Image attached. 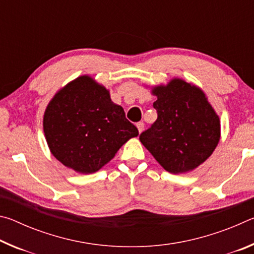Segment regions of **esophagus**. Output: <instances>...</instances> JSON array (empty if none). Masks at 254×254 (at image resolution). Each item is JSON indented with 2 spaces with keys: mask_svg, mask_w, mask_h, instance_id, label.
<instances>
[{
  "mask_svg": "<svg viewBox=\"0 0 254 254\" xmlns=\"http://www.w3.org/2000/svg\"><path fill=\"white\" fill-rule=\"evenodd\" d=\"M136 127H137V130H139V133L142 132L143 131V127H144L143 122H137L136 123Z\"/></svg>",
  "mask_w": 254,
  "mask_h": 254,
  "instance_id": "obj_1",
  "label": "esophagus"
}]
</instances>
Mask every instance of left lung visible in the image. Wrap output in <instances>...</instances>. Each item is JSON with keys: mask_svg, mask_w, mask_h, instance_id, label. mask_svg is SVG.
I'll return each instance as SVG.
<instances>
[{"mask_svg": "<svg viewBox=\"0 0 254 254\" xmlns=\"http://www.w3.org/2000/svg\"><path fill=\"white\" fill-rule=\"evenodd\" d=\"M158 119L140 141L163 169L192 171L212 156L221 137V122L205 93L182 78L151 88Z\"/></svg>", "mask_w": 254, "mask_h": 254, "instance_id": "obj_1", "label": "left lung"}]
</instances>
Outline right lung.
I'll return each instance as SVG.
<instances>
[{
	"label": "right lung",
	"instance_id": "right-lung-1",
	"mask_svg": "<svg viewBox=\"0 0 254 254\" xmlns=\"http://www.w3.org/2000/svg\"><path fill=\"white\" fill-rule=\"evenodd\" d=\"M44 132L50 152L76 173L100 170L122 145L139 135L110 91L83 75L55 94L44 114Z\"/></svg>",
	"mask_w": 254,
	"mask_h": 254
}]
</instances>
